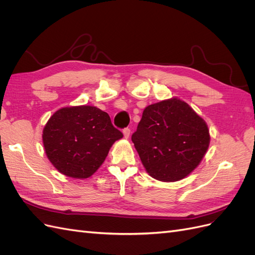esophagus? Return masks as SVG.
Instances as JSON below:
<instances>
[{"label":"esophagus","mask_w":255,"mask_h":255,"mask_svg":"<svg viewBox=\"0 0 255 255\" xmlns=\"http://www.w3.org/2000/svg\"><path fill=\"white\" fill-rule=\"evenodd\" d=\"M129 134H130V129L128 128L123 129V136H125L126 139H128V138L129 137Z\"/></svg>","instance_id":"1"}]
</instances>
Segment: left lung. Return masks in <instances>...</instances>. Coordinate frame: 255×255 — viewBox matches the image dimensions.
Returning <instances> with one entry per match:
<instances>
[{"label":"left lung","mask_w":255,"mask_h":255,"mask_svg":"<svg viewBox=\"0 0 255 255\" xmlns=\"http://www.w3.org/2000/svg\"><path fill=\"white\" fill-rule=\"evenodd\" d=\"M132 141L150 176L176 182L201 163L211 135L202 117L183 100L171 98L145 107Z\"/></svg>","instance_id":"8db88e82"}]
</instances>
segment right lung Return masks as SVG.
<instances>
[{
  "instance_id": "right-lung-1",
  "label": "right lung",
  "mask_w": 255,
  "mask_h": 255,
  "mask_svg": "<svg viewBox=\"0 0 255 255\" xmlns=\"http://www.w3.org/2000/svg\"><path fill=\"white\" fill-rule=\"evenodd\" d=\"M123 137L110 116L96 106L61 107L42 130L47 157L57 170L73 179H87L100 168L112 145Z\"/></svg>"
}]
</instances>
